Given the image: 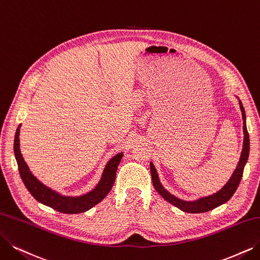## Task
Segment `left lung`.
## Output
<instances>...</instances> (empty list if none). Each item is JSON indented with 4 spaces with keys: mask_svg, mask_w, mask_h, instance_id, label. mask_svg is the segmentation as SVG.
<instances>
[{
    "mask_svg": "<svg viewBox=\"0 0 260 260\" xmlns=\"http://www.w3.org/2000/svg\"><path fill=\"white\" fill-rule=\"evenodd\" d=\"M239 103H240V109H241V112H242L244 141H243V149H242V152H241L240 160H239L237 169L235 170L230 181H228L223 186L222 190H220L219 192L211 195V196L204 197V199H201V200L195 201V202H183L181 200H178L177 197L173 196L168 191L163 189V186L159 182L158 175H157V172H155V170H154V166H153L152 163H150L152 184L154 186V189L160 193V195L163 197L165 201H168L169 203L176 206L177 208H179L180 210H182L184 212L202 213V212H207L209 210H212V209L216 208V207L223 205L234 195V193L236 192L238 185H239V183H240V180L242 178L244 165H245V163L247 161V158H248V152H250V138H248V132H247L246 124H245V112H244V108L242 106L241 101H239Z\"/></svg>",
    "mask_w": 260,
    "mask_h": 260,
    "instance_id": "1",
    "label": "left lung"
}]
</instances>
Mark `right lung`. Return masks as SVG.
<instances>
[{"label": "right lung", "instance_id": "obj_1", "mask_svg": "<svg viewBox=\"0 0 260 260\" xmlns=\"http://www.w3.org/2000/svg\"><path fill=\"white\" fill-rule=\"evenodd\" d=\"M19 127L16 131L14 143V150L18 163V170L26 189L38 202L51 207V208H53L58 212L75 214L87 211L91 207H94L105 199L112 189L114 181H115L118 164L123 155L122 152L114 155L107 164L105 173H103L102 178L95 190L79 197H65L47 188L46 185L39 182V180H37L32 175V173L29 172L19 148Z\"/></svg>", "mask_w": 260, "mask_h": 260}]
</instances>
